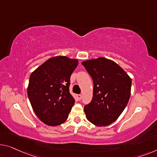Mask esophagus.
<instances>
[{
	"label": "esophagus",
	"instance_id": "34e87169",
	"mask_svg": "<svg viewBox=\"0 0 157 157\" xmlns=\"http://www.w3.org/2000/svg\"><path fill=\"white\" fill-rule=\"evenodd\" d=\"M77 98H78V99L79 101H80L81 99H82V95L81 94H78L77 95Z\"/></svg>",
	"mask_w": 157,
	"mask_h": 157
}]
</instances>
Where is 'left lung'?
Listing matches in <instances>:
<instances>
[{
	"label": "left lung",
	"mask_w": 157,
	"mask_h": 157,
	"mask_svg": "<svg viewBox=\"0 0 157 157\" xmlns=\"http://www.w3.org/2000/svg\"><path fill=\"white\" fill-rule=\"evenodd\" d=\"M82 64L94 83L92 101L84 107L86 118L97 126L109 125L127 106L132 80L123 69L107 58L85 60Z\"/></svg>",
	"instance_id": "obj_1"
}]
</instances>
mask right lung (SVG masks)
Wrapping results in <instances>:
<instances>
[{"instance_id": "right-lung-1", "label": "right lung", "mask_w": 157, "mask_h": 157, "mask_svg": "<svg viewBox=\"0 0 157 157\" xmlns=\"http://www.w3.org/2000/svg\"><path fill=\"white\" fill-rule=\"evenodd\" d=\"M78 60L66 56L49 58L29 77L27 95L34 113L50 126L64 123L75 104L70 94L71 76Z\"/></svg>"}]
</instances>
